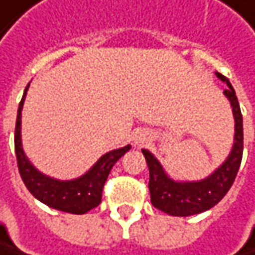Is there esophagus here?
<instances>
[{"instance_id":"34e87169","label":"esophagus","mask_w":255,"mask_h":255,"mask_svg":"<svg viewBox=\"0 0 255 255\" xmlns=\"http://www.w3.org/2000/svg\"><path fill=\"white\" fill-rule=\"evenodd\" d=\"M149 140H150V135H149L147 131H138V132L135 134V137H134V143H135L137 146H141V144L147 143Z\"/></svg>"}]
</instances>
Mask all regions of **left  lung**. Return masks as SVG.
Listing matches in <instances>:
<instances>
[{
    "label": "left lung",
    "mask_w": 255,
    "mask_h": 255,
    "mask_svg": "<svg viewBox=\"0 0 255 255\" xmlns=\"http://www.w3.org/2000/svg\"><path fill=\"white\" fill-rule=\"evenodd\" d=\"M216 76L228 84V89L223 93L231 102L235 120L234 147L228 159L219 168L206 179L196 182H176L165 174L162 165L150 151L146 149L141 150L146 157L150 174L149 190L151 204L171 216H191L216 206L232 187L243 160V114L238 104V98L229 80L220 73H216Z\"/></svg>",
    "instance_id": "8db88e82"
}]
</instances>
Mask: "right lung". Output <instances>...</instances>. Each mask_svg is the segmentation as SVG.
<instances>
[{
  "instance_id": "right-lung-1",
  "label": "right lung",
  "mask_w": 255,
  "mask_h": 255,
  "mask_svg": "<svg viewBox=\"0 0 255 255\" xmlns=\"http://www.w3.org/2000/svg\"><path fill=\"white\" fill-rule=\"evenodd\" d=\"M27 89L29 84L23 93L21 102L18 105L15 132H14V149H15L20 176L24 185L27 187V190L43 204L61 212H67L73 215H84L89 210L99 206L102 200L104 185L112 166L117 163V160L121 156H124L131 149V146L128 144L126 147L108 151L92 166L90 171H87L77 179L58 181L40 174L29 162L21 147V109H23Z\"/></svg>"
}]
</instances>
